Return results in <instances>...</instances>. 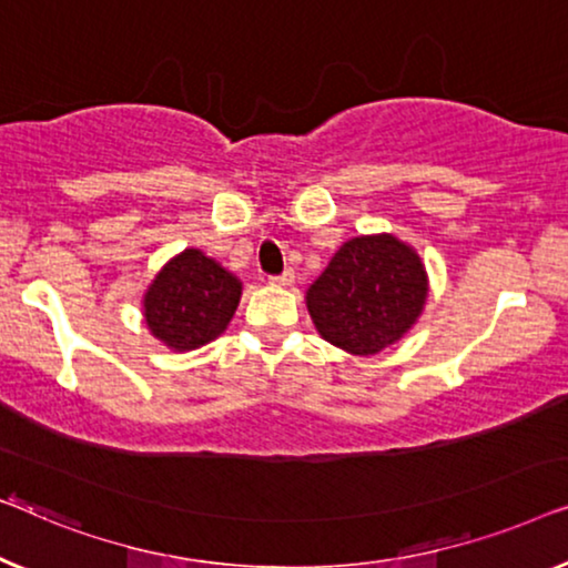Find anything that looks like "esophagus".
<instances>
[{
	"label": "esophagus",
	"instance_id": "obj_1",
	"mask_svg": "<svg viewBox=\"0 0 568 568\" xmlns=\"http://www.w3.org/2000/svg\"><path fill=\"white\" fill-rule=\"evenodd\" d=\"M293 270H283L281 275H270V283L273 285H291L293 283Z\"/></svg>",
	"mask_w": 568,
	"mask_h": 568
}]
</instances>
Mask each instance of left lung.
<instances>
[{
  "mask_svg": "<svg viewBox=\"0 0 568 568\" xmlns=\"http://www.w3.org/2000/svg\"><path fill=\"white\" fill-rule=\"evenodd\" d=\"M427 298V275L396 236H357L339 246L306 306L318 334L353 355H375L402 339Z\"/></svg>",
  "mask_w": 568,
  "mask_h": 568,
  "instance_id": "1",
  "label": "left lung"
}]
</instances>
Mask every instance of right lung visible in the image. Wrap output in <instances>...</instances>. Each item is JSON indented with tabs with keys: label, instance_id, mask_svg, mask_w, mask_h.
I'll return each mask as SVG.
<instances>
[{
	"label": "right lung",
	"instance_id": "add662e5",
	"mask_svg": "<svg viewBox=\"0 0 568 568\" xmlns=\"http://www.w3.org/2000/svg\"><path fill=\"white\" fill-rule=\"evenodd\" d=\"M242 283L201 250L178 254L143 298L151 334L166 347L195 349L219 337L234 316Z\"/></svg>",
	"mask_w": 568,
	"mask_h": 568
}]
</instances>
